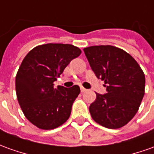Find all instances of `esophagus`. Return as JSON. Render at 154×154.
<instances>
[{
	"label": "esophagus",
	"mask_w": 154,
	"mask_h": 154,
	"mask_svg": "<svg viewBox=\"0 0 154 154\" xmlns=\"http://www.w3.org/2000/svg\"><path fill=\"white\" fill-rule=\"evenodd\" d=\"M80 91H81V92H85V91H86V89L84 88L83 86H80Z\"/></svg>",
	"instance_id": "1"
}]
</instances>
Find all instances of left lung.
Instances as JSON below:
<instances>
[{"label":"left lung","mask_w":154,"mask_h":154,"mask_svg":"<svg viewBox=\"0 0 154 154\" xmlns=\"http://www.w3.org/2000/svg\"><path fill=\"white\" fill-rule=\"evenodd\" d=\"M95 76L104 80L106 94L96 93L90 106L95 122L105 128L116 129L134 117L143 98L145 75L131 55L111 45L84 48Z\"/></svg>","instance_id":"8db88e82"}]
</instances>
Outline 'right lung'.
<instances>
[{
	"label": "right lung",
	"mask_w": 154,
	"mask_h": 154,
	"mask_svg": "<svg viewBox=\"0 0 154 154\" xmlns=\"http://www.w3.org/2000/svg\"><path fill=\"white\" fill-rule=\"evenodd\" d=\"M80 54L79 48L71 44L48 43L35 47L26 55L16 76V92L31 123L50 130L69 119L80 89L78 85L54 88V82Z\"/></svg>",
	"instance_id": "right-lung-1"
}]
</instances>
